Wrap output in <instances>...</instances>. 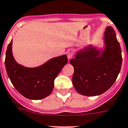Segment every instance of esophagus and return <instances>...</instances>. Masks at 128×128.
<instances>
[{
  "label": "esophagus",
  "instance_id": "1",
  "mask_svg": "<svg viewBox=\"0 0 128 128\" xmlns=\"http://www.w3.org/2000/svg\"><path fill=\"white\" fill-rule=\"evenodd\" d=\"M73 55H74V50L72 49H69L67 51V56H68V58L69 59H71L72 57H73Z\"/></svg>",
  "mask_w": 128,
  "mask_h": 128
}]
</instances>
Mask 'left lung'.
Listing matches in <instances>:
<instances>
[{
	"label": "left lung",
	"instance_id": "obj_1",
	"mask_svg": "<svg viewBox=\"0 0 128 128\" xmlns=\"http://www.w3.org/2000/svg\"><path fill=\"white\" fill-rule=\"evenodd\" d=\"M105 49L100 52L88 46L78 52L70 60L74 68L72 83L80 94L96 96L112 87L121 69L122 57L114 29L109 26L104 32Z\"/></svg>",
	"mask_w": 128,
	"mask_h": 128
}]
</instances>
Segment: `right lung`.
<instances>
[{
  "mask_svg": "<svg viewBox=\"0 0 128 128\" xmlns=\"http://www.w3.org/2000/svg\"><path fill=\"white\" fill-rule=\"evenodd\" d=\"M12 40L7 47L5 66L14 87L22 95L33 100L48 96L54 88L55 78L68 62L66 54L52 58L42 66L28 68L16 62L12 55Z\"/></svg>",
  "mask_w": 128,
  "mask_h": 128,
  "instance_id": "add662e5",
  "label": "right lung"
}]
</instances>
